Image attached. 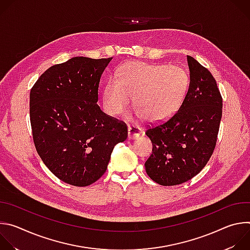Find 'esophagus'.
Instances as JSON below:
<instances>
[{"mask_svg": "<svg viewBox=\"0 0 250 250\" xmlns=\"http://www.w3.org/2000/svg\"><path fill=\"white\" fill-rule=\"evenodd\" d=\"M141 127L135 125H127V131H128V138L133 139L137 138L141 133Z\"/></svg>", "mask_w": 250, "mask_h": 250, "instance_id": "obj_1", "label": "esophagus"}]
</instances>
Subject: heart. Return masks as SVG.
Returning a JSON list of instances; mask_svg holds the SVG:
<instances>
[{
	"label": "heart",
	"mask_w": 250,
	"mask_h": 250,
	"mask_svg": "<svg viewBox=\"0 0 250 250\" xmlns=\"http://www.w3.org/2000/svg\"><path fill=\"white\" fill-rule=\"evenodd\" d=\"M189 87V75L179 66L130 61L104 84L103 105L109 115H120L133 96L137 114L146 121L160 122L180 109Z\"/></svg>",
	"instance_id": "obj_1"
}]
</instances>
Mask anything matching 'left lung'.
Returning a JSON list of instances; mask_svg holds the SVG:
<instances>
[{"mask_svg": "<svg viewBox=\"0 0 250 250\" xmlns=\"http://www.w3.org/2000/svg\"><path fill=\"white\" fill-rule=\"evenodd\" d=\"M187 61L190 87L180 109L168 121L146 131L153 146L146 170L162 186L191 180L206 166L217 144L222 95L207 68L189 55Z\"/></svg>", "mask_w": 250, "mask_h": 250, "instance_id": "obj_1", "label": "left lung"}]
</instances>
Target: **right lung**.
<instances>
[{
    "label": "right lung",
    "instance_id": "add662e5",
    "mask_svg": "<svg viewBox=\"0 0 250 250\" xmlns=\"http://www.w3.org/2000/svg\"><path fill=\"white\" fill-rule=\"evenodd\" d=\"M112 57H73L48 68L29 94L35 148L61 181L86 187L104 175L116 145L127 137L126 125L102 112L101 76Z\"/></svg>",
    "mask_w": 250,
    "mask_h": 250
}]
</instances>
